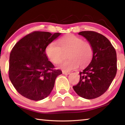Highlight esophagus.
Wrapping results in <instances>:
<instances>
[{"instance_id":"34e87169","label":"esophagus","mask_w":125,"mask_h":125,"mask_svg":"<svg viewBox=\"0 0 125 125\" xmlns=\"http://www.w3.org/2000/svg\"><path fill=\"white\" fill-rule=\"evenodd\" d=\"M62 73L63 74H70V72H67V71H62Z\"/></svg>"}]
</instances>
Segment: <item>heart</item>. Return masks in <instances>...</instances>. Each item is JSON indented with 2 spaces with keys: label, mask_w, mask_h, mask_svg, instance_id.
Instances as JSON below:
<instances>
[{
  "label": "heart",
  "mask_w": 125,
  "mask_h": 125,
  "mask_svg": "<svg viewBox=\"0 0 125 125\" xmlns=\"http://www.w3.org/2000/svg\"><path fill=\"white\" fill-rule=\"evenodd\" d=\"M67 53V60L63 61L59 68L65 71L84 67L92 60L93 50L89 42L82 38L70 34L60 38L57 45L51 42L46 48V54L52 63L58 64Z\"/></svg>",
  "instance_id": "obj_1"
}]
</instances>
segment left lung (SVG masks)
I'll use <instances>...</instances> for the list:
<instances>
[{"mask_svg": "<svg viewBox=\"0 0 125 125\" xmlns=\"http://www.w3.org/2000/svg\"><path fill=\"white\" fill-rule=\"evenodd\" d=\"M92 45L93 54L90 64L79 72V83L73 86L78 95L86 99L98 98L106 92L117 72L115 48L104 36L92 31L78 33Z\"/></svg>", "mask_w": 125, "mask_h": 125, "instance_id": "8db88e82", "label": "left lung"}]
</instances>
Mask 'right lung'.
I'll list each match as a JSON object with an SVG mask.
<instances>
[{
	"mask_svg": "<svg viewBox=\"0 0 125 125\" xmlns=\"http://www.w3.org/2000/svg\"><path fill=\"white\" fill-rule=\"evenodd\" d=\"M61 33L33 31L15 45L10 54L9 77L17 92L32 100L49 95L62 73L48 61L46 48Z\"/></svg>",
	"mask_w": 125,
	"mask_h": 125,
	"instance_id": "add662e5",
	"label": "right lung"
}]
</instances>
